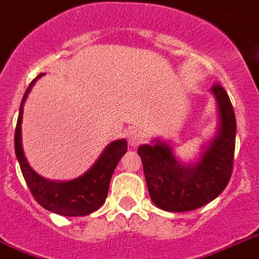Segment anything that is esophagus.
<instances>
[{"label":"esophagus","instance_id":"1","mask_svg":"<svg viewBox=\"0 0 259 259\" xmlns=\"http://www.w3.org/2000/svg\"><path fill=\"white\" fill-rule=\"evenodd\" d=\"M141 140H143V134H141L140 130L132 129L127 133V141H129V145H132V147L138 145V144L141 143Z\"/></svg>","mask_w":259,"mask_h":259}]
</instances>
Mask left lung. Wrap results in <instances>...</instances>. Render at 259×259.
Wrapping results in <instances>:
<instances>
[{"label": "left lung", "instance_id": "8db88e82", "mask_svg": "<svg viewBox=\"0 0 259 259\" xmlns=\"http://www.w3.org/2000/svg\"><path fill=\"white\" fill-rule=\"evenodd\" d=\"M210 92L219 108V126L195 163L177 159L172 147L160 138L138 147L151 200L163 210L201 208L222 194L230 182L236 137L234 107L220 84H214Z\"/></svg>", "mask_w": 259, "mask_h": 259}]
</instances>
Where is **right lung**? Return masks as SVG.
I'll return each mask as SVG.
<instances>
[{"mask_svg":"<svg viewBox=\"0 0 259 259\" xmlns=\"http://www.w3.org/2000/svg\"><path fill=\"white\" fill-rule=\"evenodd\" d=\"M33 80L25 91V95L21 104H20L19 119L16 125L15 133V152L16 157L19 160L20 168L23 172L25 182L28 185L29 190L32 193L33 198L37 201L45 209L61 216H87L90 213L98 210L107 198L108 186L111 181L112 174L116 164L119 163L121 157L127 151V141L125 138L112 141L106 147L95 164L91 167L81 177L72 179V181H50L40 177L35 172L33 168L28 164L23 151L21 143V121H23V110L24 102L28 96L29 91L32 88L39 77Z\"/></svg>","mask_w":259,"mask_h":259,"instance_id":"add662e5","label":"right lung"}]
</instances>
